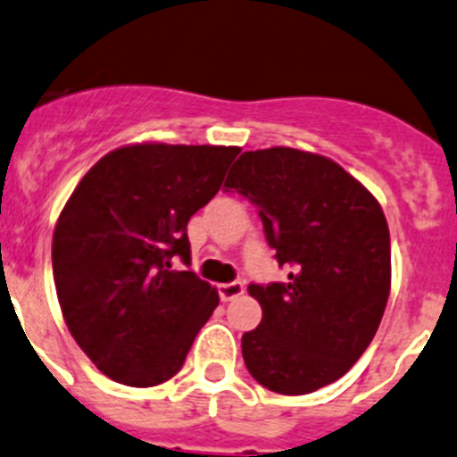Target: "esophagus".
Masks as SVG:
<instances>
[{
	"mask_svg": "<svg viewBox=\"0 0 457 457\" xmlns=\"http://www.w3.org/2000/svg\"><path fill=\"white\" fill-rule=\"evenodd\" d=\"M243 292H245V286H243V283H238V281L223 283V286H219L220 301H232V299H237V296H241Z\"/></svg>",
	"mask_w": 457,
	"mask_h": 457,
	"instance_id": "1",
	"label": "esophagus"
}]
</instances>
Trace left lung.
Returning a JSON list of instances; mask_svg holds the SVG:
<instances>
[{
	"label": "left lung",
	"mask_w": 457,
	"mask_h": 457,
	"mask_svg": "<svg viewBox=\"0 0 457 457\" xmlns=\"http://www.w3.org/2000/svg\"><path fill=\"white\" fill-rule=\"evenodd\" d=\"M225 187L259 207L286 283L247 287L263 319L241 339L261 386L305 395L351 370L391 295V237L378 198L341 165L292 147L245 152Z\"/></svg>",
	"instance_id": "left-lung-1"
}]
</instances>
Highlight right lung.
<instances>
[{"instance_id": "add662e5", "label": "right lung", "mask_w": 457, "mask_h": 457, "mask_svg": "<svg viewBox=\"0 0 457 457\" xmlns=\"http://www.w3.org/2000/svg\"><path fill=\"white\" fill-rule=\"evenodd\" d=\"M238 147L136 143L84 174L53 232L69 332L100 373L156 386L183 366L219 292L189 263L187 223L216 196Z\"/></svg>"}]
</instances>
